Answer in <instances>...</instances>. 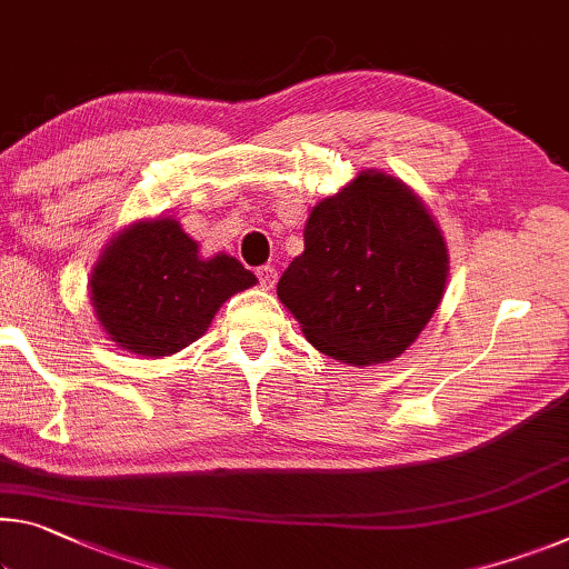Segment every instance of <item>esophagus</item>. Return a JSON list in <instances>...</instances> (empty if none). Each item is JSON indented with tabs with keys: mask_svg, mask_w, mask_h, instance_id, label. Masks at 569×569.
<instances>
[{
	"mask_svg": "<svg viewBox=\"0 0 569 569\" xmlns=\"http://www.w3.org/2000/svg\"><path fill=\"white\" fill-rule=\"evenodd\" d=\"M256 276H258V281H260V286L266 288V291H268V288H273L276 281H278V270L273 266L256 268Z\"/></svg>",
	"mask_w": 569,
	"mask_h": 569,
	"instance_id": "34e87169",
	"label": "esophagus"
}]
</instances>
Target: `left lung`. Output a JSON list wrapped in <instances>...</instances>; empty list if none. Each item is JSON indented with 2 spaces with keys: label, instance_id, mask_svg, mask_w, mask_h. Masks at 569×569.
<instances>
[{
  "label": "left lung",
  "instance_id": "8db88e82",
  "mask_svg": "<svg viewBox=\"0 0 569 569\" xmlns=\"http://www.w3.org/2000/svg\"><path fill=\"white\" fill-rule=\"evenodd\" d=\"M303 246L278 281V299L306 339L341 362L402 355L443 299L446 240L426 204L380 171L313 207Z\"/></svg>",
  "mask_w": 569,
  "mask_h": 569
}]
</instances>
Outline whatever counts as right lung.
Masks as SVG:
<instances>
[{"instance_id": "1", "label": "right lung", "mask_w": 569, "mask_h": 569, "mask_svg": "<svg viewBox=\"0 0 569 569\" xmlns=\"http://www.w3.org/2000/svg\"><path fill=\"white\" fill-rule=\"evenodd\" d=\"M256 276L236 258L200 260L174 220L133 224L106 248L90 276V301L108 337L143 357L192 345L232 293Z\"/></svg>"}]
</instances>
